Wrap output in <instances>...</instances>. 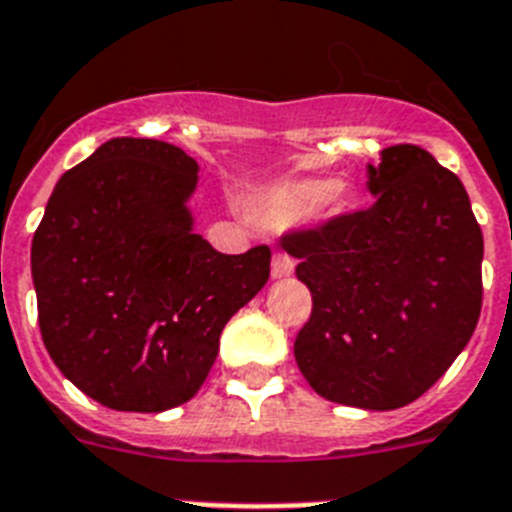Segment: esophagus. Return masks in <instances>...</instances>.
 <instances>
[{
    "label": "esophagus",
    "instance_id": "34e87169",
    "mask_svg": "<svg viewBox=\"0 0 512 512\" xmlns=\"http://www.w3.org/2000/svg\"><path fill=\"white\" fill-rule=\"evenodd\" d=\"M270 273H273V278L291 276L294 273V260L286 252H276L273 255V265H270Z\"/></svg>",
    "mask_w": 512,
    "mask_h": 512
}]
</instances>
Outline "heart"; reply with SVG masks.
I'll return each mask as SVG.
<instances>
[{
	"label": "heart",
	"instance_id": "obj_1",
	"mask_svg": "<svg viewBox=\"0 0 512 512\" xmlns=\"http://www.w3.org/2000/svg\"><path fill=\"white\" fill-rule=\"evenodd\" d=\"M338 192L336 179H294L283 182L257 195L255 200V218L263 226H291L304 218L315 216L322 205H336V210L346 208Z\"/></svg>",
	"mask_w": 512,
	"mask_h": 512
}]
</instances>
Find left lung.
Segmentation results:
<instances>
[{"mask_svg": "<svg viewBox=\"0 0 512 512\" xmlns=\"http://www.w3.org/2000/svg\"><path fill=\"white\" fill-rule=\"evenodd\" d=\"M367 174L375 203L286 231L281 247L312 291L294 343L304 380L333 403L390 411L474 336L484 236L461 179L419 145H390Z\"/></svg>", "mask_w": 512, "mask_h": 512, "instance_id": "1", "label": "left lung"}]
</instances>
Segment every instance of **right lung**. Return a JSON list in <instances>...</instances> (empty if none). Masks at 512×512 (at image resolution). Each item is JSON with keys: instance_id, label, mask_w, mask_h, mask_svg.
<instances>
[{"instance_id": "1", "label": "right lung", "mask_w": 512, "mask_h": 512, "mask_svg": "<svg viewBox=\"0 0 512 512\" xmlns=\"http://www.w3.org/2000/svg\"><path fill=\"white\" fill-rule=\"evenodd\" d=\"M197 161L114 137L51 192L33 234L38 325L62 375L114 411L182 406L218 356L223 325L263 289L270 247L221 255L192 231Z\"/></svg>"}]
</instances>
